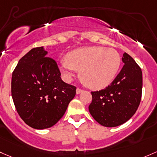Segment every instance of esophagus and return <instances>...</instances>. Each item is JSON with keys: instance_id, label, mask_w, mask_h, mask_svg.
I'll use <instances>...</instances> for the list:
<instances>
[{"instance_id": "34e87169", "label": "esophagus", "mask_w": 157, "mask_h": 157, "mask_svg": "<svg viewBox=\"0 0 157 157\" xmlns=\"http://www.w3.org/2000/svg\"><path fill=\"white\" fill-rule=\"evenodd\" d=\"M82 92H83V90H81V89H80V88H77V90H76V93H77V95L80 93H81Z\"/></svg>"}]
</instances>
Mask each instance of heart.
Wrapping results in <instances>:
<instances>
[{
    "label": "heart",
    "mask_w": 157,
    "mask_h": 157,
    "mask_svg": "<svg viewBox=\"0 0 157 157\" xmlns=\"http://www.w3.org/2000/svg\"><path fill=\"white\" fill-rule=\"evenodd\" d=\"M121 64L115 49L103 47H81L71 51L62 59L59 69L67 81H71L80 71V79L93 90L106 87L117 74Z\"/></svg>",
    "instance_id": "b5f03b06"
}]
</instances>
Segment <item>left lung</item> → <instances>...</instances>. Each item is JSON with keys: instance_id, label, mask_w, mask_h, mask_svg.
Wrapping results in <instances>:
<instances>
[{"instance_id": "1", "label": "left lung", "mask_w": 157, "mask_h": 157, "mask_svg": "<svg viewBox=\"0 0 157 157\" xmlns=\"http://www.w3.org/2000/svg\"><path fill=\"white\" fill-rule=\"evenodd\" d=\"M123 68L104 90L92 92L89 110L99 124L115 127L128 121L136 112L142 93V71L135 61L123 53Z\"/></svg>"}]
</instances>
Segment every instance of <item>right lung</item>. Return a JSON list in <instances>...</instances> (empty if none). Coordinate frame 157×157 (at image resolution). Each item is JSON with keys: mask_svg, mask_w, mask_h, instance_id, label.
Here are the masks:
<instances>
[{"mask_svg": "<svg viewBox=\"0 0 157 157\" xmlns=\"http://www.w3.org/2000/svg\"><path fill=\"white\" fill-rule=\"evenodd\" d=\"M44 47L31 49L13 71L11 92L23 121L36 129L56 124L76 95V87L65 83L54 59Z\"/></svg>", "mask_w": 157, "mask_h": 157, "instance_id": "1", "label": "right lung"}]
</instances>
